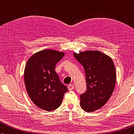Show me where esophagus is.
I'll return each instance as SVG.
<instances>
[{"instance_id": "esophagus-1", "label": "esophagus", "mask_w": 134, "mask_h": 134, "mask_svg": "<svg viewBox=\"0 0 134 134\" xmlns=\"http://www.w3.org/2000/svg\"><path fill=\"white\" fill-rule=\"evenodd\" d=\"M74 88V86L72 85H69L68 86V89L69 91H72V90Z\"/></svg>"}]
</instances>
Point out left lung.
Instances as JSON below:
<instances>
[{"instance_id":"8db88e82","label":"left lung","mask_w":134,"mask_h":134,"mask_svg":"<svg viewBox=\"0 0 134 134\" xmlns=\"http://www.w3.org/2000/svg\"><path fill=\"white\" fill-rule=\"evenodd\" d=\"M86 74L87 90L80 96V105L86 112H94L106 103L114 91L116 71L112 59L98 50L74 53Z\"/></svg>"}]
</instances>
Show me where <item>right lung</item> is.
Segmentation results:
<instances>
[{
    "mask_svg": "<svg viewBox=\"0 0 134 134\" xmlns=\"http://www.w3.org/2000/svg\"><path fill=\"white\" fill-rule=\"evenodd\" d=\"M64 53L46 49L36 52L27 60L24 79L27 92L37 107L47 111L60 106L68 89L55 72V65Z\"/></svg>",
    "mask_w": 134,
    "mask_h": 134,
    "instance_id": "1",
    "label": "right lung"
}]
</instances>
